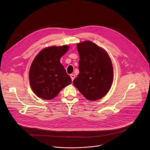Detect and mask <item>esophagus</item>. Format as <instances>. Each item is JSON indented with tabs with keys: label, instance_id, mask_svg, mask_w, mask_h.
Segmentation results:
<instances>
[{
	"label": "esophagus",
	"instance_id": "34e87169",
	"mask_svg": "<svg viewBox=\"0 0 150 150\" xmlns=\"http://www.w3.org/2000/svg\"><path fill=\"white\" fill-rule=\"evenodd\" d=\"M70 77H71V80H72V81H73L76 76H75V75H74V74H70Z\"/></svg>",
	"mask_w": 150,
	"mask_h": 150
}]
</instances>
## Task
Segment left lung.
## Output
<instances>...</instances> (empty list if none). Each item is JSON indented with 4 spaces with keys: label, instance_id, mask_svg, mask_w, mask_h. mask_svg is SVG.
Returning <instances> with one entry per match:
<instances>
[{
    "label": "left lung",
    "instance_id": "1",
    "mask_svg": "<svg viewBox=\"0 0 150 150\" xmlns=\"http://www.w3.org/2000/svg\"><path fill=\"white\" fill-rule=\"evenodd\" d=\"M80 73L73 84L89 100L107 94L113 80V67L107 52L91 41L78 43Z\"/></svg>",
    "mask_w": 150,
    "mask_h": 150
}]
</instances>
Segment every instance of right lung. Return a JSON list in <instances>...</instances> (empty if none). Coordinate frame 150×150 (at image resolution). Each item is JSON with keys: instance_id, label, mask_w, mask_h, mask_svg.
<instances>
[{"instance_id": "right-lung-1", "label": "right lung", "mask_w": 150, "mask_h": 150, "mask_svg": "<svg viewBox=\"0 0 150 150\" xmlns=\"http://www.w3.org/2000/svg\"><path fill=\"white\" fill-rule=\"evenodd\" d=\"M69 48L66 45L48 47L35 58L29 70V82L37 96L51 100L71 83L70 77L60 62L61 58Z\"/></svg>"}]
</instances>
